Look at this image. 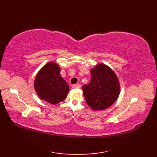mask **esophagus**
Returning a JSON list of instances; mask_svg holds the SVG:
<instances>
[{"instance_id":"esophagus-1","label":"esophagus","mask_w":157,"mask_h":157,"mask_svg":"<svg viewBox=\"0 0 157 157\" xmlns=\"http://www.w3.org/2000/svg\"><path fill=\"white\" fill-rule=\"evenodd\" d=\"M73 88H80L81 85L79 84H75L74 85H73Z\"/></svg>"}]
</instances>
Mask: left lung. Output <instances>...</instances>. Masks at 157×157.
I'll use <instances>...</instances> for the list:
<instances>
[{"label": "left lung", "mask_w": 157, "mask_h": 157, "mask_svg": "<svg viewBox=\"0 0 157 157\" xmlns=\"http://www.w3.org/2000/svg\"><path fill=\"white\" fill-rule=\"evenodd\" d=\"M90 73V82L82 87L86 103L95 111L107 109L116 101L119 94L117 77L104 64L95 66Z\"/></svg>", "instance_id": "1"}]
</instances>
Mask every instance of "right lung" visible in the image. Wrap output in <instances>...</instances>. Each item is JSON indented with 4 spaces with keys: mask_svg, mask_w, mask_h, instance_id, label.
<instances>
[{
    "mask_svg": "<svg viewBox=\"0 0 157 157\" xmlns=\"http://www.w3.org/2000/svg\"><path fill=\"white\" fill-rule=\"evenodd\" d=\"M61 69L55 63H48L36 77L34 88L42 99L52 105L66 98L69 86L60 74Z\"/></svg>",
    "mask_w": 157,
    "mask_h": 157,
    "instance_id": "1",
    "label": "right lung"
}]
</instances>
